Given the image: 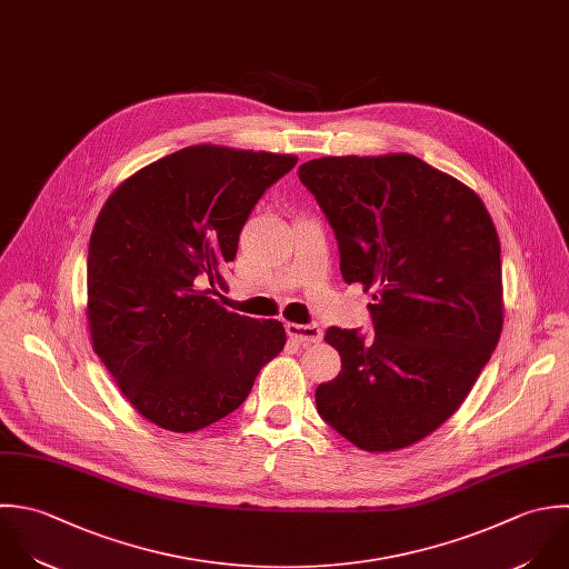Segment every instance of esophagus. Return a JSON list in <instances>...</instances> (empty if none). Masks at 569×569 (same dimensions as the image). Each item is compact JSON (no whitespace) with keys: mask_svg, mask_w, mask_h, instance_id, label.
Returning <instances> with one entry per match:
<instances>
[{"mask_svg":"<svg viewBox=\"0 0 569 569\" xmlns=\"http://www.w3.org/2000/svg\"><path fill=\"white\" fill-rule=\"evenodd\" d=\"M288 335L295 337L297 341H301L303 346H308V343H319V341L323 339V330H321V326H317V323H306V326H301V323H288Z\"/></svg>","mask_w":569,"mask_h":569,"instance_id":"obj_1","label":"esophagus"}]
</instances>
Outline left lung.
I'll use <instances>...</instances> for the list:
<instances>
[{
	"instance_id": "obj_1",
	"label": "left lung",
	"mask_w": 569,
	"mask_h": 569,
	"mask_svg": "<svg viewBox=\"0 0 569 569\" xmlns=\"http://www.w3.org/2000/svg\"><path fill=\"white\" fill-rule=\"evenodd\" d=\"M299 179L335 232L343 281L375 288V332H326L341 372L317 388V410L366 452L408 448L459 410L499 343L492 217L415 154L312 159Z\"/></svg>"
}]
</instances>
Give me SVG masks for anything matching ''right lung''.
<instances>
[{"mask_svg": "<svg viewBox=\"0 0 569 569\" xmlns=\"http://www.w3.org/2000/svg\"><path fill=\"white\" fill-rule=\"evenodd\" d=\"M292 154L181 148L126 179L88 246L92 348L123 397L170 432L234 412L286 346L274 319L230 312L214 297L239 234Z\"/></svg>", "mask_w": 569, "mask_h": 569, "instance_id": "add662e5", "label": "right lung"}]
</instances>
